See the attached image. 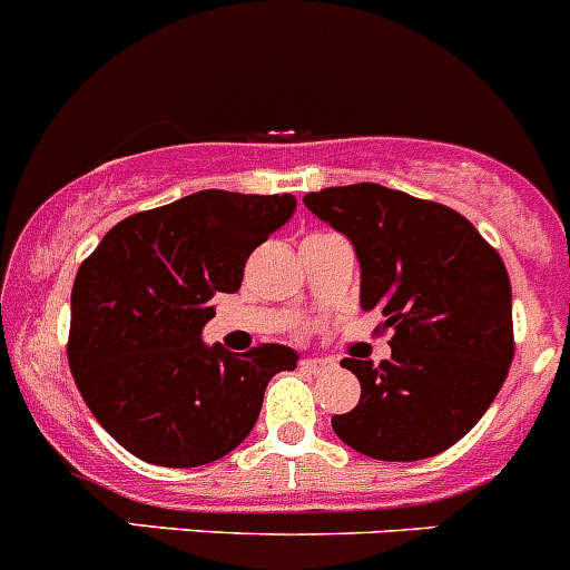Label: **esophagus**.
I'll list each match as a JSON object with an SVG mask.
<instances>
[{
  "mask_svg": "<svg viewBox=\"0 0 570 570\" xmlns=\"http://www.w3.org/2000/svg\"><path fill=\"white\" fill-rule=\"evenodd\" d=\"M303 368L306 371H312V374H326L328 368H332V363H328V360H303Z\"/></svg>",
  "mask_w": 570,
  "mask_h": 570,
  "instance_id": "34e87169",
  "label": "esophagus"
}]
</instances>
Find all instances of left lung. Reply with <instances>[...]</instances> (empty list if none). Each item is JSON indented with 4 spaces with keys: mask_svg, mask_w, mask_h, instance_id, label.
Listing matches in <instances>:
<instances>
[{
    "mask_svg": "<svg viewBox=\"0 0 570 570\" xmlns=\"http://www.w3.org/2000/svg\"><path fill=\"white\" fill-rule=\"evenodd\" d=\"M351 238L360 303L391 328V360L345 357L360 402L332 416L340 441L380 461H422L464 439L514 357L512 284L498 249L453 207L374 183L303 196Z\"/></svg>",
    "mask_w": 570,
    "mask_h": 570,
    "instance_id": "left-lung-1",
    "label": "left lung"
}]
</instances>
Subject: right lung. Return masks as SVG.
Segmentation results:
<instances>
[{"label": "right lung", "mask_w": 570, "mask_h": 570, "mask_svg": "<svg viewBox=\"0 0 570 570\" xmlns=\"http://www.w3.org/2000/svg\"><path fill=\"white\" fill-rule=\"evenodd\" d=\"M289 194L199 190L117 222L72 284L67 357L100 428L157 466H202L255 428L267 382L297 354L261 343L207 348L210 301L295 210Z\"/></svg>", "instance_id": "obj_1"}]
</instances>
